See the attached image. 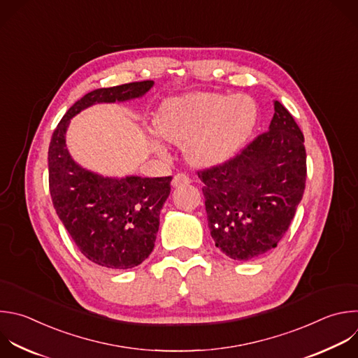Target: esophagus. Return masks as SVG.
<instances>
[{
  "label": "esophagus",
  "mask_w": 358,
  "mask_h": 358,
  "mask_svg": "<svg viewBox=\"0 0 358 358\" xmlns=\"http://www.w3.org/2000/svg\"><path fill=\"white\" fill-rule=\"evenodd\" d=\"M189 182H191V180H189L188 176H185V174H176V176L173 177L171 185H173L174 188H177V187H181V185H187V184H189Z\"/></svg>",
  "instance_id": "obj_1"
}]
</instances>
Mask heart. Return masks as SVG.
I'll return each mask as SVG.
<instances>
[{
    "label": "heart",
    "instance_id": "b5f03b06",
    "mask_svg": "<svg viewBox=\"0 0 358 358\" xmlns=\"http://www.w3.org/2000/svg\"><path fill=\"white\" fill-rule=\"evenodd\" d=\"M256 122V103L246 95L189 92L164 101L153 128L160 139L184 145L194 166L209 169L230 160L249 139ZM153 148L163 152L157 142Z\"/></svg>",
    "mask_w": 358,
    "mask_h": 358
}]
</instances>
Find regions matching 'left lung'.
<instances>
[{"instance_id":"obj_1","label":"left lung","mask_w":358,"mask_h":358,"mask_svg":"<svg viewBox=\"0 0 358 358\" xmlns=\"http://www.w3.org/2000/svg\"><path fill=\"white\" fill-rule=\"evenodd\" d=\"M268 132L226 164L198 173L215 246L239 262L277 248L302 199L303 135L278 101Z\"/></svg>"}]
</instances>
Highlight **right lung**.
<instances>
[{"instance_id":"obj_1","label":"right lung","mask_w":358,"mask_h":358,"mask_svg":"<svg viewBox=\"0 0 358 358\" xmlns=\"http://www.w3.org/2000/svg\"><path fill=\"white\" fill-rule=\"evenodd\" d=\"M153 85L149 80L85 94L62 117L50 141L49 188L56 213L78 250L105 268H134L150 256L173 177H108L91 171L71 157L67 129L81 110L139 99Z\"/></svg>"}]
</instances>
